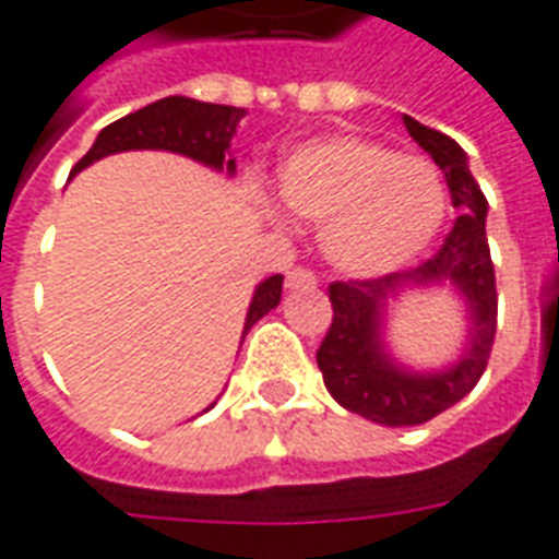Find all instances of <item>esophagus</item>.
Returning <instances> with one entry per match:
<instances>
[{"mask_svg": "<svg viewBox=\"0 0 559 559\" xmlns=\"http://www.w3.org/2000/svg\"><path fill=\"white\" fill-rule=\"evenodd\" d=\"M287 287H290V290H314L317 275L311 269L296 266L293 272H287Z\"/></svg>", "mask_w": 559, "mask_h": 559, "instance_id": "1", "label": "esophagus"}]
</instances>
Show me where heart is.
Wrapping results in <instances>:
<instances>
[{"instance_id":"b5f03b06","label":"heart","mask_w":559,"mask_h":559,"mask_svg":"<svg viewBox=\"0 0 559 559\" xmlns=\"http://www.w3.org/2000/svg\"><path fill=\"white\" fill-rule=\"evenodd\" d=\"M281 206L323 224V254L347 275H383L419 257L440 230L445 188L425 158L365 138L296 148L278 173Z\"/></svg>"}]
</instances>
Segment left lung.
I'll list each match as a JSON object with an SVG mask.
<instances>
[{
    "mask_svg": "<svg viewBox=\"0 0 559 559\" xmlns=\"http://www.w3.org/2000/svg\"><path fill=\"white\" fill-rule=\"evenodd\" d=\"M411 138L419 143L433 164L443 170L452 206L457 209L455 227L449 230L437 254L421 260L419 266L389 272L380 278H350L329 284L332 323L317 365L323 371L329 395L344 411L359 413L365 419L389 428L421 425L437 413L469 395L479 383L485 365L491 359L497 335V284L493 263L485 239V212L488 200L473 179L467 155L455 140L433 128L404 116ZM452 280L468 296L471 305V350L465 359L440 376H411L388 359L379 344V320L392 292L411 283Z\"/></svg>",
    "mask_w": 559,
    "mask_h": 559,
    "instance_id": "8db88e82",
    "label": "left lung"
}]
</instances>
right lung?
Returning a JSON list of instances; mask_svg holds the SVG:
<instances>
[{
    "mask_svg": "<svg viewBox=\"0 0 559 559\" xmlns=\"http://www.w3.org/2000/svg\"><path fill=\"white\" fill-rule=\"evenodd\" d=\"M242 116V107L203 104L194 98H182V95L160 98L104 128L90 152L74 164V173L90 167L92 160L104 155L128 152V148H170V152H182L188 158L203 160L215 170L233 173L236 160L230 158V140ZM281 284H284V275H272L257 287L251 308H248V320H245V335L260 317L269 314L281 302Z\"/></svg>",
    "mask_w": 559,
    "mask_h": 559,
    "instance_id": "right-lung-1",
    "label": "right lung"
}]
</instances>
